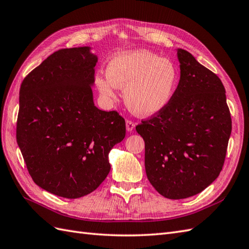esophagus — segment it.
I'll use <instances>...</instances> for the list:
<instances>
[{
  "label": "esophagus",
  "mask_w": 249,
  "mask_h": 249,
  "mask_svg": "<svg viewBox=\"0 0 249 249\" xmlns=\"http://www.w3.org/2000/svg\"><path fill=\"white\" fill-rule=\"evenodd\" d=\"M135 127H136V123H133L132 121H129V120L126 121V130L127 131L131 132L133 129H135Z\"/></svg>",
  "instance_id": "34e87169"
}]
</instances>
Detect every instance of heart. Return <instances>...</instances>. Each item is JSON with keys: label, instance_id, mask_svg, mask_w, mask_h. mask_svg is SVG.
I'll return each instance as SVG.
<instances>
[{"label": "heart", "instance_id": "1", "mask_svg": "<svg viewBox=\"0 0 249 249\" xmlns=\"http://www.w3.org/2000/svg\"><path fill=\"white\" fill-rule=\"evenodd\" d=\"M107 78L98 75L100 93L116 98V88L124 90L127 107L138 116L160 112L173 99L179 84V71L168 59L148 50H133L114 55L106 66Z\"/></svg>", "mask_w": 249, "mask_h": 249}]
</instances>
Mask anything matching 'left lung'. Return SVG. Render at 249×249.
<instances>
[{
	"mask_svg": "<svg viewBox=\"0 0 249 249\" xmlns=\"http://www.w3.org/2000/svg\"><path fill=\"white\" fill-rule=\"evenodd\" d=\"M180 81L169 104L136 127L145 142V170L171 200L200 194L220 175L231 119L219 76L177 49Z\"/></svg>",
	"mask_w": 249,
	"mask_h": 249,
	"instance_id": "left-lung-1",
	"label": "left lung"
}]
</instances>
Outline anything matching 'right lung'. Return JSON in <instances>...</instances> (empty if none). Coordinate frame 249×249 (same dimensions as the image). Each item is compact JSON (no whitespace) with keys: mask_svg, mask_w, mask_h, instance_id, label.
<instances>
[{"mask_svg":"<svg viewBox=\"0 0 249 249\" xmlns=\"http://www.w3.org/2000/svg\"><path fill=\"white\" fill-rule=\"evenodd\" d=\"M91 47L60 49L24 79L17 142L37 186L66 199L97 189L110 171L108 154L125 138L117 111L93 103Z\"/></svg>","mask_w":249,"mask_h":249,"instance_id":"right-lung-1","label":"right lung"}]
</instances>
